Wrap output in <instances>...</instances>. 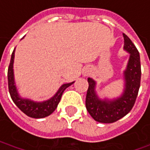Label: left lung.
Here are the masks:
<instances>
[{
    "label": "left lung",
    "instance_id": "8db88e82",
    "mask_svg": "<svg viewBox=\"0 0 150 150\" xmlns=\"http://www.w3.org/2000/svg\"><path fill=\"white\" fill-rule=\"evenodd\" d=\"M124 49L130 52L127 68L125 71L126 87L123 95L113 101L100 100L94 91L95 81L88 78L89 84L86 108L91 116L98 122L113 123L121 119L132 110L138 94L141 81V64L139 52L126 34L123 33Z\"/></svg>",
    "mask_w": 150,
    "mask_h": 150
}]
</instances>
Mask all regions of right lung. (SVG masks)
<instances>
[{
    "instance_id": "add662e5",
    "label": "right lung",
    "mask_w": 150,
    "mask_h": 150,
    "mask_svg": "<svg viewBox=\"0 0 150 150\" xmlns=\"http://www.w3.org/2000/svg\"><path fill=\"white\" fill-rule=\"evenodd\" d=\"M14 52H15V49L12 53L11 61H10L8 70H7L8 90H9V93H10V96H11L13 101L14 102V103L18 106V108L21 110L23 113H24L26 115H28L30 117L35 118V119H40V118H44V117L48 116L57 109V104L60 102L62 94L64 92V90L74 82L64 84L59 88L57 93L51 99H49L47 101L42 102V103H36V102L31 101L29 99H23L21 98H19L18 94L17 93L16 86L14 85L13 69Z\"/></svg>"
}]
</instances>
